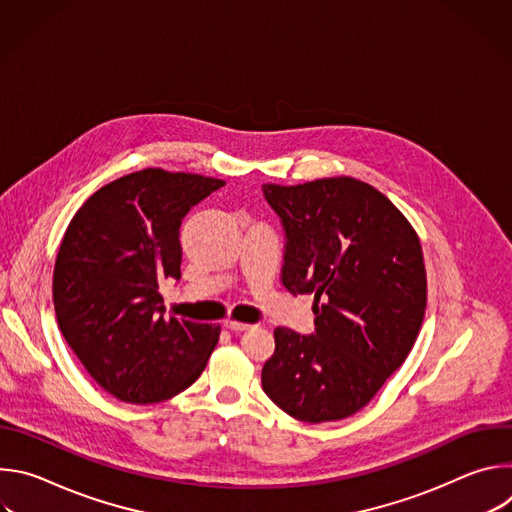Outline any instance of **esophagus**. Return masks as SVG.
<instances>
[{"instance_id": "obj_1", "label": "esophagus", "mask_w": 512, "mask_h": 512, "mask_svg": "<svg viewBox=\"0 0 512 512\" xmlns=\"http://www.w3.org/2000/svg\"><path fill=\"white\" fill-rule=\"evenodd\" d=\"M223 324H225V328L235 330V332H243V330H247V328H249V324H245V322H237V320H225Z\"/></svg>"}]
</instances>
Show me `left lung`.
I'll list each match as a JSON object with an SVG mask.
<instances>
[{"instance_id":"obj_1","label":"left lung","mask_w":512,"mask_h":512,"mask_svg":"<svg viewBox=\"0 0 512 512\" xmlns=\"http://www.w3.org/2000/svg\"><path fill=\"white\" fill-rule=\"evenodd\" d=\"M281 218V283L314 296L310 336L275 328L261 385L306 423L350 417L401 367L419 334L427 279L415 229L377 188L356 178L263 184Z\"/></svg>"}]
</instances>
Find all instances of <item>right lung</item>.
<instances>
[{"mask_svg":"<svg viewBox=\"0 0 512 512\" xmlns=\"http://www.w3.org/2000/svg\"><path fill=\"white\" fill-rule=\"evenodd\" d=\"M223 180L145 168L109 182L72 216L52 300L58 328L113 397L172 399L204 371L221 326L164 318V279H180V225Z\"/></svg>","mask_w":512,"mask_h":512,"instance_id":"obj_1","label":"right lung"}]
</instances>
